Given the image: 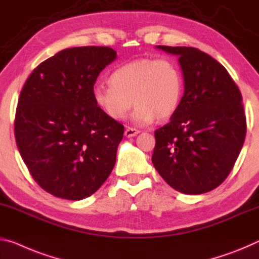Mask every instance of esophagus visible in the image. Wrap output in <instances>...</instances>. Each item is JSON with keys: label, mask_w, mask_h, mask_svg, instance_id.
<instances>
[{"label": "esophagus", "mask_w": 259, "mask_h": 259, "mask_svg": "<svg viewBox=\"0 0 259 259\" xmlns=\"http://www.w3.org/2000/svg\"><path fill=\"white\" fill-rule=\"evenodd\" d=\"M138 134H139V131L137 129L130 128V126H129V128H126L125 131H124L125 137H134V136H137Z\"/></svg>", "instance_id": "obj_1"}]
</instances>
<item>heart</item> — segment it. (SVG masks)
Returning <instances> with one entry per match:
<instances>
[{
	"label": "heart",
	"mask_w": 259,
	"mask_h": 259,
	"mask_svg": "<svg viewBox=\"0 0 259 259\" xmlns=\"http://www.w3.org/2000/svg\"><path fill=\"white\" fill-rule=\"evenodd\" d=\"M109 84L94 86V104L113 121L123 120L135 104L133 120L138 124L173 116L184 91L181 69L170 59L130 61L110 73Z\"/></svg>",
	"instance_id": "b5f03b06"
}]
</instances>
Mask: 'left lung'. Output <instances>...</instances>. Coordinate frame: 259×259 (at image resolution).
I'll return each mask as SVG.
<instances>
[{"mask_svg": "<svg viewBox=\"0 0 259 259\" xmlns=\"http://www.w3.org/2000/svg\"><path fill=\"white\" fill-rule=\"evenodd\" d=\"M157 48L179 56L184 93L170 122L154 131L152 162L175 190L204 194L225 181L243 146L247 120L241 92L224 65L206 53Z\"/></svg>", "mask_w": 259, "mask_h": 259, "instance_id": "8db88e82", "label": "left lung"}]
</instances>
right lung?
I'll return each mask as SVG.
<instances>
[{
	"label": "right lung",
	"instance_id": "1",
	"mask_svg": "<svg viewBox=\"0 0 259 259\" xmlns=\"http://www.w3.org/2000/svg\"><path fill=\"white\" fill-rule=\"evenodd\" d=\"M115 59L109 47L63 49L40 63L23 86L16 143L32 178L53 196L86 198L112 173L124 126L97 107L92 90Z\"/></svg>",
	"mask_w": 259,
	"mask_h": 259
}]
</instances>
